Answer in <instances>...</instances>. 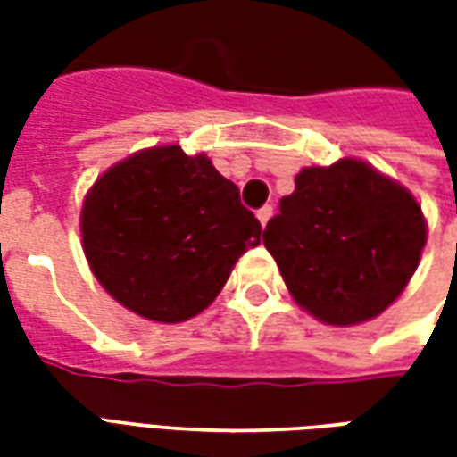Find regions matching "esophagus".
Instances as JSON below:
<instances>
[{
  "mask_svg": "<svg viewBox=\"0 0 457 457\" xmlns=\"http://www.w3.org/2000/svg\"><path fill=\"white\" fill-rule=\"evenodd\" d=\"M271 215H274V208H271V205H264V208L257 210V218H259V222H262V225H267Z\"/></svg>",
  "mask_w": 457,
  "mask_h": 457,
  "instance_id": "34e87169",
  "label": "esophagus"
}]
</instances>
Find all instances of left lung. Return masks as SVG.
Wrapping results in <instances>:
<instances>
[{"label": "left lung", "instance_id": "8db88e82", "mask_svg": "<svg viewBox=\"0 0 457 457\" xmlns=\"http://www.w3.org/2000/svg\"><path fill=\"white\" fill-rule=\"evenodd\" d=\"M423 245L411 193L354 159L301 170L264 229L291 296L328 326L379 316L409 284Z\"/></svg>", "mask_w": 457, "mask_h": 457}]
</instances>
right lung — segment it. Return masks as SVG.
Wrapping results in <instances>:
<instances>
[{
  "instance_id": "right-lung-1",
  "label": "right lung",
  "mask_w": 457,
  "mask_h": 457,
  "mask_svg": "<svg viewBox=\"0 0 457 457\" xmlns=\"http://www.w3.org/2000/svg\"><path fill=\"white\" fill-rule=\"evenodd\" d=\"M85 257L121 306L159 323L208 308L262 242L239 188L180 146L134 154L97 179L80 215Z\"/></svg>"
}]
</instances>
